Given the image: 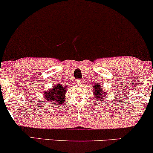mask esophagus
I'll return each mask as SVG.
<instances>
[{"label":"esophagus","instance_id":"esophagus-1","mask_svg":"<svg viewBox=\"0 0 153 153\" xmlns=\"http://www.w3.org/2000/svg\"><path fill=\"white\" fill-rule=\"evenodd\" d=\"M77 82H78V85H81V83H82V80H80V79H78V80H77Z\"/></svg>","mask_w":153,"mask_h":153}]
</instances>
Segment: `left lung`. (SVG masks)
Returning <instances> with one entry per match:
<instances>
[{
  "mask_svg": "<svg viewBox=\"0 0 153 153\" xmlns=\"http://www.w3.org/2000/svg\"><path fill=\"white\" fill-rule=\"evenodd\" d=\"M94 97H95L97 99H101V101H103L102 99H103L104 96H106L107 94H108V92H106L105 91H104L103 88L98 84L94 86Z\"/></svg>",
  "mask_w": 153,
  "mask_h": 153,
  "instance_id": "8db88e82",
  "label": "left lung"
}]
</instances>
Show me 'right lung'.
<instances>
[{
	"mask_svg": "<svg viewBox=\"0 0 153 153\" xmlns=\"http://www.w3.org/2000/svg\"><path fill=\"white\" fill-rule=\"evenodd\" d=\"M67 86L58 84L49 90L44 92V98L55 104H62L65 102Z\"/></svg>",
	"mask_w": 153,
	"mask_h": 153,
	"instance_id": "add662e5",
	"label": "right lung"
}]
</instances>
